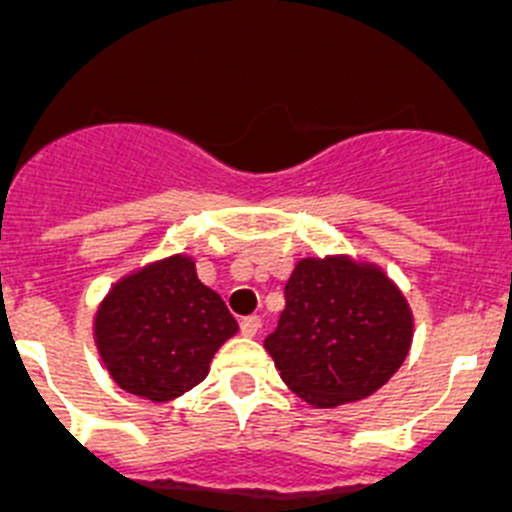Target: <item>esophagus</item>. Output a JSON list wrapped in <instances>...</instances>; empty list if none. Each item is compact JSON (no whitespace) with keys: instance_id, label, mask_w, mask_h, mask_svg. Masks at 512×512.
Listing matches in <instances>:
<instances>
[{"instance_id":"obj_1","label":"esophagus","mask_w":512,"mask_h":512,"mask_svg":"<svg viewBox=\"0 0 512 512\" xmlns=\"http://www.w3.org/2000/svg\"><path fill=\"white\" fill-rule=\"evenodd\" d=\"M242 334L245 336H257V331H260V326H262V321H260V316H247V319H242Z\"/></svg>"}]
</instances>
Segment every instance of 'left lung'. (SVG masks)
<instances>
[{"label": "left lung", "mask_w": 512, "mask_h": 512, "mask_svg": "<svg viewBox=\"0 0 512 512\" xmlns=\"http://www.w3.org/2000/svg\"><path fill=\"white\" fill-rule=\"evenodd\" d=\"M413 311L372 262L303 257L285 285V311L265 339L280 377L313 408L365 400L411 352Z\"/></svg>", "instance_id": "left-lung-1"}]
</instances>
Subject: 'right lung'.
I'll return each mask as SVG.
<instances>
[{"mask_svg": "<svg viewBox=\"0 0 512 512\" xmlns=\"http://www.w3.org/2000/svg\"><path fill=\"white\" fill-rule=\"evenodd\" d=\"M237 331L227 303L201 283L188 255L163 257L124 275L94 316V342L112 380L153 403L196 388Z\"/></svg>", "mask_w": 512, "mask_h": 512, "instance_id": "1", "label": "right lung"}]
</instances>
